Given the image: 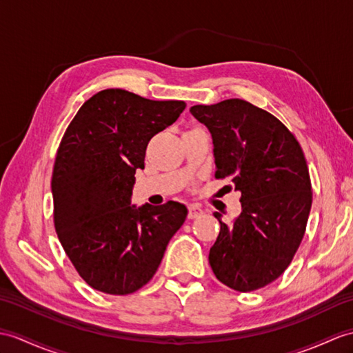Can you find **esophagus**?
<instances>
[{
  "label": "esophagus",
  "instance_id": "obj_1",
  "mask_svg": "<svg viewBox=\"0 0 353 353\" xmlns=\"http://www.w3.org/2000/svg\"><path fill=\"white\" fill-rule=\"evenodd\" d=\"M204 214V210L199 206V204H191L190 206V214H188V218L190 219H195V218H200Z\"/></svg>",
  "mask_w": 353,
  "mask_h": 353
}]
</instances>
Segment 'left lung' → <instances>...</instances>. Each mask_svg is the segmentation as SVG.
I'll list each match as a JSON object with an SVG mask.
<instances>
[{
  "label": "left lung",
  "mask_w": 353,
  "mask_h": 353,
  "mask_svg": "<svg viewBox=\"0 0 353 353\" xmlns=\"http://www.w3.org/2000/svg\"><path fill=\"white\" fill-rule=\"evenodd\" d=\"M214 141L215 177L241 192V215L221 224L209 263L237 292L265 288L299 248L313 201L304 153L296 138L268 111L242 99L191 106Z\"/></svg>",
  "instance_id": "left-lung-1"
}]
</instances>
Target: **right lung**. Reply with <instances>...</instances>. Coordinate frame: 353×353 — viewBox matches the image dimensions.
<instances>
[{
	"label": "right lung",
	"instance_id": "1",
	"mask_svg": "<svg viewBox=\"0 0 353 353\" xmlns=\"http://www.w3.org/2000/svg\"><path fill=\"white\" fill-rule=\"evenodd\" d=\"M186 108L121 88L90 97L70 121L52 171L55 232L68 257L93 289L129 294L157 272L185 204L130 203L147 144Z\"/></svg>",
	"mask_w": 353,
	"mask_h": 353
}]
</instances>
